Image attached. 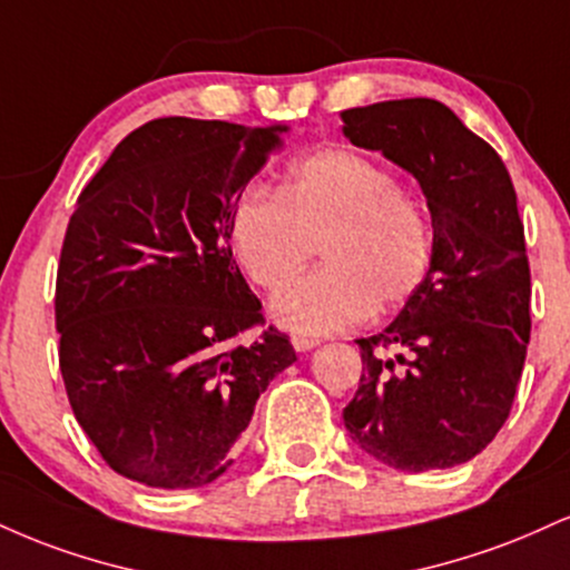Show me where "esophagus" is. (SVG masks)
Here are the masks:
<instances>
[{
	"label": "esophagus",
	"mask_w": 570,
	"mask_h": 570,
	"mask_svg": "<svg viewBox=\"0 0 570 570\" xmlns=\"http://www.w3.org/2000/svg\"><path fill=\"white\" fill-rule=\"evenodd\" d=\"M292 345H294V351H297V353H307V351H313L315 345H318V340H313V337H303V334H294V337H292Z\"/></svg>",
	"instance_id": "1"
}]
</instances>
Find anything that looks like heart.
Returning <instances> with one entry per match:
<instances>
[{
	"instance_id": "1",
	"label": "heart",
	"mask_w": 570,
	"mask_h": 570,
	"mask_svg": "<svg viewBox=\"0 0 570 570\" xmlns=\"http://www.w3.org/2000/svg\"><path fill=\"white\" fill-rule=\"evenodd\" d=\"M233 255L263 289H278L313 257L324 267L294 281L271 315L303 337L345 332L420 292L433 265L428 204L385 164L326 148L294 161L278 194L249 188L230 212Z\"/></svg>"
}]
</instances>
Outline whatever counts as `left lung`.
<instances>
[{
  "instance_id": "8db88e82",
  "label": "left lung",
  "mask_w": 570,
  "mask_h": 570,
  "mask_svg": "<svg viewBox=\"0 0 570 570\" xmlns=\"http://www.w3.org/2000/svg\"><path fill=\"white\" fill-rule=\"evenodd\" d=\"M342 121L353 146L416 177L435 236L420 292L385 332L358 340L361 385L342 420L387 468H456L510 416L531 337L515 188L497 150L438 100L374 102L342 111ZM387 346L402 353L385 360Z\"/></svg>"
}]
</instances>
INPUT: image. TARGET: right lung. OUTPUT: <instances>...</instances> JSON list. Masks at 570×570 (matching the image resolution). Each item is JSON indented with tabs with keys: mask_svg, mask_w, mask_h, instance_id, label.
I'll list each match as a JSON object with an SVG mask.
<instances>
[{
	"mask_svg": "<svg viewBox=\"0 0 570 570\" xmlns=\"http://www.w3.org/2000/svg\"><path fill=\"white\" fill-rule=\"evenodd\" d=\"M286 125L169 116L114 148L68 219L55 286L60 374L119 475L202 489L236 456L257 397L297 361L263 324L230 252V212Z\"/></svg>",
	"mask_w": 570,
	"mask_h": 570,
	"instance_id": "obj_1",
	"label": "right lung"
}]
</instances>
